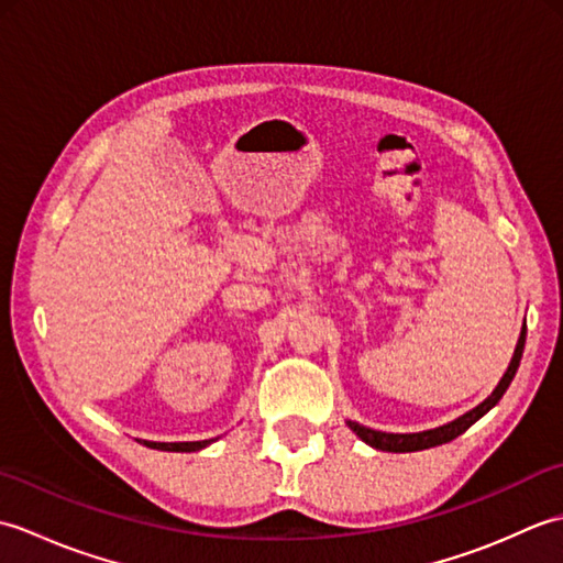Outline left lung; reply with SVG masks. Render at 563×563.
<instances>
[{"label":"left lung","mask_w":563,"mask_h":563,"mask_svg":"<svg viewBox=\"0 0 563 563\" xmlns=\"http://www.w3.org/2000/svg\"><path fill=\"white\" fill-rule=\"evenodd\" d=\"M525 333H528V329L522 327L518 345H516V353H512L510 365H508V369H506V375L500 377L496 389L492 391V397H486L479 406H476V409L466 411V413L460 416V418H454L452 423H445V426L433 428V430H423V433H382V430L365 428V426L355 423V421H349V428H351L353 433H355L357 438H361L363 442H367L369 448L382 450V452H416V450H428V448L442 445V442L454 440L457 435H462L464 430L470 428L472 423L479 421V418H482L486 411H492L494 406L498 404V399L504 397L506 389L510 387L512 377H516V373H518L522 351H525Z\"/></svg>","instance_id":"1"}]
</instances>
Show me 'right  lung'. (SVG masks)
Instances as JSON below:
<instances>
[{
	"label": "right lung",
	"mask_w": 563,
	"mask_h": 563,
	"mask_svg": "<svg viewBox=\"0 0 563 563\" xmlns=\"http://www.w3.org/2000/svg\"><path fill=\"white\" fill-rule=\"evenodd\" d=\"M212 440H198V442H150V440H145L142 445H147L152 450H164V452H196V450L208 448Z\"/></svg>",
	"instance_id": "add662e5"
}]
</instances>
